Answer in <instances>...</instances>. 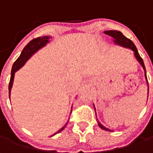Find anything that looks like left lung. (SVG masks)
Listing matches in <instances>:
<instances>
[{
    "label": "left lung",
    "mask_w": 153,
    "mask_h": 153,
    "mask_svg": "<svg viewBox=\"0 0 153 153\" xmlns=\"http://www.w3.org/2000/svg\"><path fill=\"white\" fill-rule=\"evenodd\" d=\"M104 33L106 34H108L109 36H111V37H113V41H114V43L115 44H117V45H121V46H123V47H125V48H129L130 50H132L134 51V56H135V58L137 59V61L140 62V64L142 66L143 68V69H144V71H145V77H146V82H147V85H148V81H147V78H146V68L145 65H144V62L142 60V58L140 57V56L138 53V51L136 49V47H135V45L131 41V40L128 39V38H126L125 36H124V34H122L120 31H117V30H108V31H104ZM148 92H149V87H148ZM95 108V107H94ZM95 110H96V108H95ZM97 114V113H96ZM97 123L98 125H99V127L101 128V129H104V130H108V131H112L111 129H108V128H106V127H104L102 124H101L99 121L97 120Z\"/></svg>",
    "instance_id": "8db88e82"
}]
</instances>
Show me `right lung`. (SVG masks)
I'll return each mask as SVG.
<instances>
[{
	"label": "right lung",
	"mask_w": 153,
	"mask_h": 153,
	"mask_svg": "<svg viewBox=\"0 0 153 153\" xmlns=\"http://www.w3.org/2000/svg\"><path fill=\"white\" fill-rule=\"evenodd\" d=\"M51 39L50 36H42V37H38L36 39H34L31 41H29L28 43V45H26L24 48V50L22 51L21 52V55L19 56V58L15 61V62L13 65L12 68V73H11V79H10V82H9V97H10V93H11V90H12V86H13V79H14V75H15V73L19 70V68H21L22 67L24 66V63L29 60V58L31 57V56L34 54L37 51H39L40 48H42L43 46H45L48 42L49 40ZM68 123V121L67 122L65 125L60 129L56 133L54 134H57L61 132L62 129H64V128L66 127V125ZM53 134V135H54Z\"/></svg>",
	"instance_id": "1"
}]
</instances>
